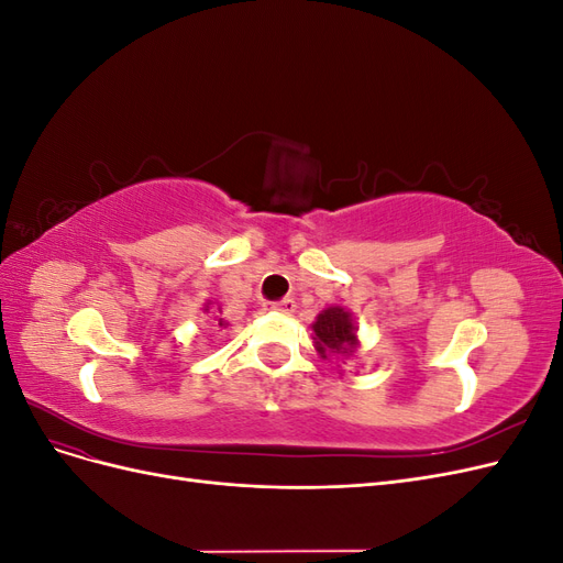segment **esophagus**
Listing matches in <instances>:
<instances>
[{"label": "esophagus", "instance_id": "1", "mask_svg": "<svg viewBox=\"0 0 563 563\" xmlns=\"http://www.w3.org/2000/svg\"><path fill=\"white\" fill-rule=\"evenodd\" d=\"M269 308L275 310V312H282V314H291V312H296V302L291 298H282V300L272 302Z\"/></svg>", "mask_w": 563, "mask_h": 563}]
</instances>
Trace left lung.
Returning a JSON list of instances; mask_svg holds the SVG:
<instances>
[{"label": "left lung", "instance_id": "obj_1", "mask_svg": "<svg viewBox=\"0 0 563 563\" xmlns=\"http://www.w3.org/2000/svg\"><path fill=\"white\" fill-rule=\"evenodd\" d=\"M312 331H314L317 352L323 356V360H327L329 354H343L356 347L354 323L350 312H345L343 308L323 310L312 323Z\"/></svg>", "mask_w": 563, "mask_h": 563}]
</instances>
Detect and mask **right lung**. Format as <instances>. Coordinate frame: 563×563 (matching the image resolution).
Returning a JSON list of instances; mask_svg holds the SVG:
<instances>
[{
  "instance_id": "1",
  "label": "right lung",
  "mask_w": 563,
  "mask_h": 563,
  "mask_svg": "<svg viewBox=\"0 0 563 563\" xmlns=\"http://www.w3.org/2000/svg\"><path fill=\"white\" fill-rule=\"evenodd\" d=\"M218 327H223V319H218Z\"/></svg>"
}]
</instances>
